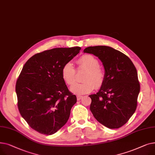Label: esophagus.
<instances>
[{"instance_id": "34e87169", "label": "esophagus", "mask_w": 155, "mask_h": 155, "mask_svg": "<svg viewBox=\"0 0 155 155\" xmlns=\"http://www.w3.org/2000/svg\"><path fill=\"white\" fill-rule=\"evenodd\" d=\"M82 97H83V96H82V95H77V98L78 101H80V100L82 99Z\"/></svg>"}]
</instances>
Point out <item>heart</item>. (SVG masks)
Segmentation results:
<instances>
[{"label":"heart","mask_w":155,"mask_h":155,"mask_svg":"<svg viewBox=\"0 0 155 155\" xmlns=\"http://www.w3.org/2000/svg\"><path fill=\"white\" fill-rule=\"evenodd\" d=\"M77 70H85L84 76V83L75 84L70 88L74 94L82 95L92 92L95 88L101 87L105 80L104 71L99 67L100 63L95 56L91 54H84L77 60ZM76 70L71 63L64 64L61 69V76L64 82L71 85L75 82Z\"/></svg>","instance_id":"obj_1"}]
</instances>
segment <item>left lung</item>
Instances as JSON below:
<instances>
[{"label": "left lung", "instance_id": "left-lung-1", "mask_svg": "<svg viewBox=\"0 0 155 155\" xmlns=\"http://www.w3.org/2000/svg\"><path fill=\"white\" fill-rule=\"evenodd\" d=\"M84 53L101 60L105 80L99 91L89 95L90 109L100 123L110 129L124 125L134 113L140 91L136 68L124 53L106 46L86 48Z\"/></svg>", "mask_w": 155, "mask_h": 155}]
</instances>
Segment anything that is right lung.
<instances>
[{
    "label": "right lung",
    "mask_w": 155,
    "mask_h": 155,
    "mask_svg": "<svg viewBox=\"0 0 155 155\" xmlns=\"http://www.w3.org/2000/svg\"><path fill=\"white\" fill-rule=\"evenodd\" d=\"M81 50L58 48L37 53L26 61L16 82L22 117L38 133L51 135L68 121L77 97L69 91L61 69Z\"/></svg>",
    "instance_id": "add662e5"
}]
</instances>
